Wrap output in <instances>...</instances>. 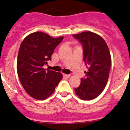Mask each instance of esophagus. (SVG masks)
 <instances>
[{
  "label": "esophagus",
  "instance_id": "1",
  "mask_svg": "<svg viewBox=\"0 0 130 130\" xmlns=\"http://www.w3.org/2000/svg\"><path fill=\"white\" fill-rule=\"evenodd\" d=\"M63 76L64 77H65V78H69V77L71 76L70 74H63Z\"/></svg>",
  "mask_w": 130,
  "mask_h": 130
}]
</instances>
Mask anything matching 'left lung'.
I'll return each mask as SVG.
<instances>
[{
	"instance_id": "8db88e82",
	"label": "left lung",
	"mask_w": 130,
	"mask_h": 130,
	"mask_svg": "<svg viewBox=\"0 0 130 130\" xmlns=\"http://www.w3.org/2000/svg\"><path fill=\"white\" fill-rule=\"evenodd\" d=\"M72 36L82 45L84 61L88 69L74 91L82 100H93L100 95L107 84L111 65L110 52L106 41L96 34L87 31Z\"/></svg>"
}]
</instances>
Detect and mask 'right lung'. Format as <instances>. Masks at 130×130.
I'll return each instance as SVG.
<instances>
[{
	"label": "right lung",
	"mask_w": 130,
	"mask_h": 130,
	"mask_svg": "<svg viewBox=\"0 0 130 130\" xmlns=\"http://www.w3.org/2000/svg\"><path fill=\"white\" fill-rule=\"evenodd\" d=\"M63 39V37L53 38L47 34L36 31L26 37L21 44L17 74L23 88L34 99H47L62 79L61 72L46 71L43 67L51 60L54 49Z\"/></svg>",
	"instance_id": "add662e5"
}]
</instances>
